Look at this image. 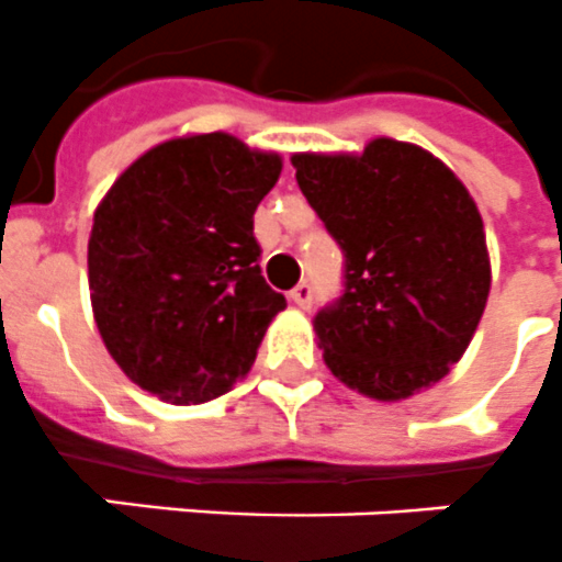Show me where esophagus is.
<instances>
[{"label": "esophagus", "instance_id": "obj_1", "mask_svg": "<svg viewBox=\"0 0 562 562\" xmlns=\"http://www.w3.org/2000/svg\"><path fill=\"white\" fill-rule=\"evenodd\" d=\"M312 296H314V291L308 282H300V285L291 291V300H294V305H300V308H308V305H312Z\"/></svg>", "mask_w": 562, "mask_h": 562}]
</instances>
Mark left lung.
Instances as JSON below:
<instances>
[{
  "mask_svg": "<svg viewBox=\"0 0 562 562\" xmlns=\"http://www.w3.org/2000/svg\"><path fill=\"white\" fill-rule=\"evenodd\" d=\"M296 184L344 248L346 289L314 317L337 381L375 401L439 384L491 291L485 225L456 172L407 140L291 155Z\"/></svg>",
  "mask_w": 562,
  "mask_h": 562,
  "instance_id": "obj_1",
  "label": "left lung"
}]
</instances>
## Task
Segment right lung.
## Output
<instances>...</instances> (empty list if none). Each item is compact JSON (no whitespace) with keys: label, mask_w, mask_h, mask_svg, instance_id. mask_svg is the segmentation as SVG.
Wrapping results in <instances>:
<instances>
[{"label":"right lung","mask_w":562,"mask_h":562,"mask_svg":"<svg viewBox=\"0 0 562 562\" xmlns=\"http://www.w3.org/2000/svg\"><path fill=\"white\" fill-rule=\"evenodd\" d=\"M280 172L277 153L207 132L147 149L109 187L89 236L91 312L132 384L204 404L248 375L285 308L254 239Z\"/></svg>","instance_id":"add662e5"}]
</instances>
